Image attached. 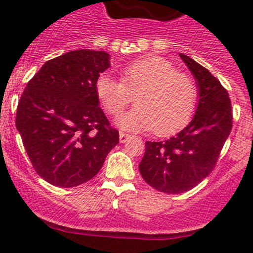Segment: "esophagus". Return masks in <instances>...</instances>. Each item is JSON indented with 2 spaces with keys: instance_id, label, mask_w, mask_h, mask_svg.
Wrapping results in <instances>:
<instances>
[{
  "instance_id": "esophagus-1",
  "label": "esophagus",
  "mask_w": 253,
  "mask_h": 253,
  "mask_svg": "<svg viewBox=\"0 0 253 253\" xmlns=\"http://www.w3.org/2000/svg\"><path fill=\"white\" fill-rule=\"evenodd\" d=\"M129 138H130V135H129V134H126V133H120L119 134L120 143H125V142H126V140L129 139Z\"/></svg>"
}]
</instances>
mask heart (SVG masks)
I'll return each instance as SVG.
<instances>
[{"label":"heart","mask_w":253,"mask_h":253,"mask_svg":"<svg viewBox=\"0 0 253 253\" xmlns=\"http://www.w3.org/2000/svg\"><path fill=\"white\" fill-rule=\"evenodd\" d=\"M95 92L105 111L122 114L137 95L138 106L118 119L125 130H152L169 135L189 123L196 106L195 82L176 71L173 64L157 55L134 60L120 71V81L101 75L95 82Z\"/></svg>","instance_id":"1"}]
</instances>
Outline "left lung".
I'll return each mask as SVG.
<instances>
[{"instance_id": "8db88e82", "label": "left lung", "mask_w": 253, "mask_h": 253, "mask_svg": "<svg viewBox=\"0 0 253 253\" xmlns=\"http://www.w3.org/2000/svg\"><path fill=\"white\" fill-rule=\"evenodd\" d=\"M199 88L193 120L175 137L146 142L139 172L161 193L181 194L200 184L215 167L232 130V104L222 84L193 58L180 54Z\"/></svg>"}]
</instances>
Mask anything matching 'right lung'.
I'll list each match as a JSON object with an SVG mask.
<instances>
[{
	"label": "right lung",
	"instance_id": "right-lung-1",
	"mask_svg": "<svg viewBox=\"0 0 253 253\" xmlns=\"http://www.w3.org/2000/svg\"><path fill=\"white\" fill-rule=\"evenodd\" d=\"M109 67L106 51L78 49L45 62L26 84L16 129L31 165L49 184L73 187L91 180L119 143L95 92Z\"/></svg>",
	"mask_w": 253,
	"mask_h": 253
}]
</instances>
